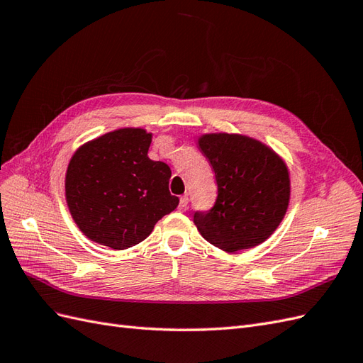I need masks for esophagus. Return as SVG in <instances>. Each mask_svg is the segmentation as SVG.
<instances>
[{"instance_id": "esophagus-1", "label": "esophagus", "mask_w": 363, "mask_h": 363, "mask_svg": "<svg viewBox=\"0 0 363 363\" xmlns=\"http://www.w3.org/2000/svg\"><path fill=\"white\" fill-rule=\"evenodd\" d=\"M188 203H189V200H188V196L186 195H183L182 199H180V204H179V211L180 212H186V208H188Z\"/></svg>"}]
</instances>
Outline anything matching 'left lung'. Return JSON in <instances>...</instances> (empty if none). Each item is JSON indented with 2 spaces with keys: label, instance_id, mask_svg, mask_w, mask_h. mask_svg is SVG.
I'll use <instances>...</instances> for the list:
<instances>
[{
  "label": "left lung",
  "instance_id": "left-lung-1",
  "mask_svg": "<svg viewBox=\"0 0 363 363\" xmlns=\"http://www.w3.org/2000/svg\"><path fill=\"white\" fill-rule=\"evenodd\" d=\"M196 142L218 184L215 206L194 215L200 235L227 252L265 242L289 207L286 162L263 142L239 133H204Z\"/></svg>",
  "mask_w": 363,
  "mask_h": 363
}]
</instances>
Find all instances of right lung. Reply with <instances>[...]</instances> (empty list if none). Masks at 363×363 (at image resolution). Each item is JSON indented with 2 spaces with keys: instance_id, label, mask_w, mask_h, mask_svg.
I'll list each match as a JSON object with an SVG mask.
<instances>
[{
  "instance_id": "add662e5",
  "label": "right lung",
  "mask_w": 363,
  "mask_h": 363,
  "mask_svg": "<svg viewBox=\"0 0 363 363\" xmlns=\"http://www.w3.org/2000/svg\"><path fill=\"white\" fill-rule=\"evenodd\" d=\"M151 139L145 128L124 127L75 150L65 175V199L87 239L127 250L179 206L168 188L169 167L148 157Z\"/></svg>"
}]
</instances>
